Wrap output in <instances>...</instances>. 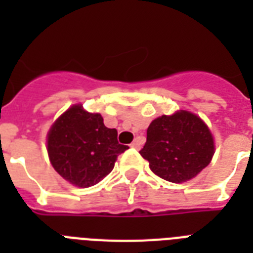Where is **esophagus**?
<instances>
[{
    "mask_svg": "<svg viewBox=\"0 0 253 253\" xmlns=\"http://www.w3.org/2000/svg\"><path fill=\"white\" fill-rule=\"evenodd\" d=\"M130 147L133 148V149H140L141 143L139 140H137V139H135V140H133L132 143H131V144H130Z\"/></svg>",
    "mask_w": 253,
    "mask_h": 253,
    "instance_id": "1",
    "label": "esophagus"
}]
</instances>
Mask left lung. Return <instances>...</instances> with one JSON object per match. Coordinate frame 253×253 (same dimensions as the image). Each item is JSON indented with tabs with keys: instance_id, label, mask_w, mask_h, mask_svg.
I'll return each mask as SVG.
<instances>
[{
	"instance_id": "8db88e82",
	"label": "left lung",
	"mask_w": 253,
	"mask_h": 253,
	"mask_svg": "<svg viewBox=\"0 0 253 253\" xmlns=\"http://www.w3.org/2000/svg\"><path fill=\"white\" fill-rule=\"evenodd\" d=\"M140 155L156 175L182 183L209 165L214 155V140L200 117L180 110L152 121Z\"/></svg>"
}]
</instances>
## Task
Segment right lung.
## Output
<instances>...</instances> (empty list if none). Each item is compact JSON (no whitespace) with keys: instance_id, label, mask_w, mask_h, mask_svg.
<instances>
[{"instance_id":"right-lung-1","label":"right lung","mask_w":253,"mask_h":253,"mask_svg":"<svg viewBox=\"0 0 253 253\" xmlns=\"http://www.w3.org/2000/svg\"><path fill=\"white\" fill-rule=\"evenodd\" d=\"M116 128L104 125L101 114L88 113L78 104L69 108L48 132V155L63 179L80 188L97 184L114 168L117 157L128 149L118 143Z\"/></svg>"}]
</instances>
